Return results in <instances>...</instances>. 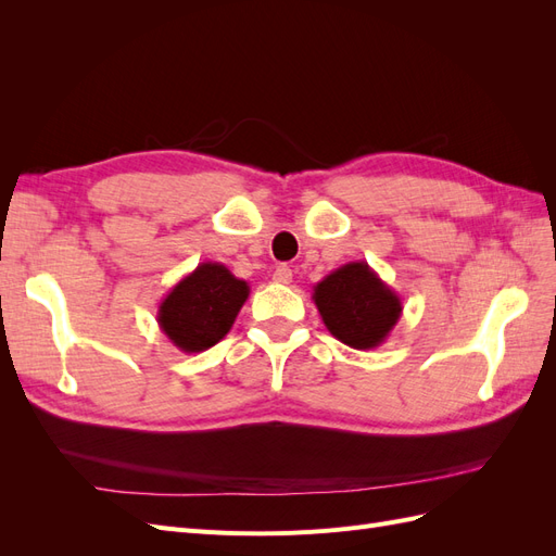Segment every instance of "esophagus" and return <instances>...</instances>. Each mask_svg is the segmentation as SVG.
Here are the masks:
<instances>
[{"label":"esophagus","instance_id":"obj_1","mask_svg":"<svg viewBox=\"0 0 556 556\" xmlns=\"http://www.w3.org/2000/svg\"><path fill=\"white\" fill-rule=\"evenodd\" d=\"M274 280H276V282H282V285L292 282V268H290L288 264H280V266H276V271H274Z\"/></svg>","mask_w":556,"mask_h":556}]
</instances>
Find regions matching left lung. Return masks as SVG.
<instances>
[{
  "label": "left lung",
  "mask_w": 556,
  "mask_h": 556,
  "mask_svg": "<svg viewBox=\"0 0 556 556\" xmlns=\"http://www.w3.org/2000/svg\"><path fill=\"white\" fill-rule=\"evenodd\" d=\"M313 301L333 339L374 350L387 341L403 313L401 296L366 262H350L313 288Z\"/></svg>",
  "instance_id": "left-lung-1"
}]
</instances>
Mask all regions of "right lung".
Returning <instances> with one entry per match:
<instances>
[{
    "label": "right lung",
    "instance_id": "add662e5",
    "mask_svg": "<svg viewBox=\"0 0 556 556\" xmlns=\"http://www.w3.org/2000/svg\"><path fill=\"white\" fill-rule=\"evenodd\" d=\"M250 285L220 262H201L162 299L157 325L180 352H204L237 323Z\"/></svg>",
    "mask_w": 556,
    "mask_h": 556
}]
</instances>
